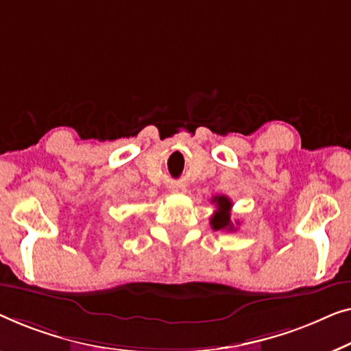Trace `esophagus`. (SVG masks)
Listing matches in <instances>:
<instances>
[{
	"instance_id": "34e87169",
	"label": "esophagus",
	"mask_w": 351,
	"mask_h": 351,
	"mask_svg": "<svg viewBox=\"0 0 351 351\" xmlns=\"http://www.w3.org/2000/svg\"><path fill=\"white\" fill-rule=\"evenodd\" d=\"M171 191H173V192H184L186 186L184 184H171Z\"/></svg>"
}]
</instances>
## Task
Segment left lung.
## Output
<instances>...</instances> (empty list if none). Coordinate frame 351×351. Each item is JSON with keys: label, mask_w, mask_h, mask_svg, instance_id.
Segmentation results:
<instances>
[{"label": "left lung", "mask_w": 351, "mask_h": 351, "mask_svg": "<svg viewBox=\"0 0 351 351\" xmlns=\"http://www.w3.org/2000/svg\"><path fill=\"white\" fill-rule=\"evenodd\" d=\"M213 204H216V211L211 216L210 224L215 230H234V224L230 221V208H232V202L229 200V197L226 195H216L211 199Z\"/></svg>", "instance_id": "left-lung-1"}]
</instances>
